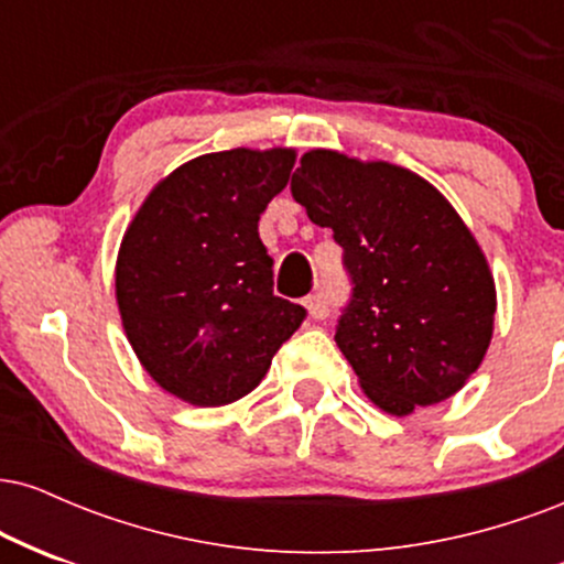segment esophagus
Masks as SVG:
<instances>
[{"mask_svg": "<svg viewBox=\"0 0 564 564\" xmlns=\"http://www.w3.org/2000/svg\"><path fill=\"white\" fill-rule=\"evenodd\" d=\"M304 307H307V313H310V318H326V302L321 300V294H310L307 300H304Z\"/></svg>", "mask_w": 564, "mask_h": 564, "instance_id": "obj_1", "label": "esophagus"}]
</instances>
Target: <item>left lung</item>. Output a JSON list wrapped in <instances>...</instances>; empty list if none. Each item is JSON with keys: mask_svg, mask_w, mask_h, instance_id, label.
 Listing matches in <instances>:
<instances>
[{"mask_svg": "<svg viewBox=\"0 0 564 564\" xmlns=\"http://www.w3.org/2000/svg\"><path fill=\"white\" fill-rule=\"evenodd\" d=\"M291 196L345 249L352 296L334 339L368 398L408 416L462 390L494 336L496 286L443 193L387 161L310 151Z\"/></svg>", "mask_w": 564, "mask_h": 564, "instance_id": "obj_1", "label": "left lung"}]
</instances>
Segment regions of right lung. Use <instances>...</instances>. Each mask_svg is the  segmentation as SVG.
Instances as JSON below:
<instances>
[{"label":"right lung","instance_id":"1","mask_svg":"<svg viewBox=\"0 0 564 564\" xmlns=\"http://www.w3.org/2000/svg\"><path fill=\"white\" fill-rule=\"evenodd\" d=\"M294 151L206 153L153 187L121 241L116 302L159 387L191 405L243 398L307 310L273 294L260 215L289 183Z\"/></svg>","mask_w":564,"mask_h":564}]
</instances>
